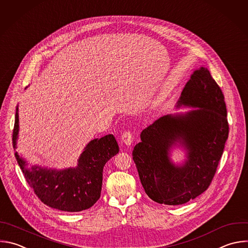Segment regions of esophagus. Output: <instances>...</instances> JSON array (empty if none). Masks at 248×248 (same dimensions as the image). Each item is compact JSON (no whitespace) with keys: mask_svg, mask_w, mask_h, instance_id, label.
I'll list each match as a JSON object with an SVG mask.
<instances>
[{"mask_svg":"<svg viewBox=\"0 0 248 248\" xmlns=\"http://www.w3.org/2000/svg\"><path fill=\"white\" fill-rule=\"evenodd\" d=\"M121 140H122L123 143H124V144L127 145V146L131 145L132 140H133L132 132H131L130 130H125V131H124V133H123L122 136H121Z\"/></svg>","mask_w":248,"mask_h":248,"instance_id":"obj_1","label":"esophagus"}]
</instances>
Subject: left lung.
Listing matches in <instances>:
<instances>
[{
    "label": "left lung",
    "mask_w": 248,
    "mask_h": 248,
    "mask_svg": "<svg viewBox=\"0 0 248 248\" xmlns=\"http://www.w3.org/2000/svg\"><path fill=\"white\" fill-rule=\"evenodd\" d=\"M224 99L209 71L202 67L191 76L177 105L199 109L163 116L142 130L132 157L151 200L179 205L207 190L229 135ZM177 141L188 151V159L182 167L174 166L168 156L171 146Z\"/></svg>",
    "instance_id": "1"
}]
</instances>
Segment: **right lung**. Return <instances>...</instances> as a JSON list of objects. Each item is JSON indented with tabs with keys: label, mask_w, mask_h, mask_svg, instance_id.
Masks as SVG:
<instances>
[{
	"label": "right lung",
	"mask_w": 248,
	"mask_h": 248,
	"mask_svg": "<svg viewBox=\"0 0 248 248\" xmlns=\"http://www.w3.org/2000/svg\"><path fill=\"white\" fill-rule=\"evenodd\" d=\"M18 109L16 108L13 131V145L16 149L18 134ZM119 153L112 134L91 141L81 153L75 169L54 170L38 166L28 168L16 152V157L24 177L37 197L46 205L62 211L78 212L91 208L100 198L102 172L105 163Z\"/></svg>",
	"instance_id": "1"
}]
</instances>
